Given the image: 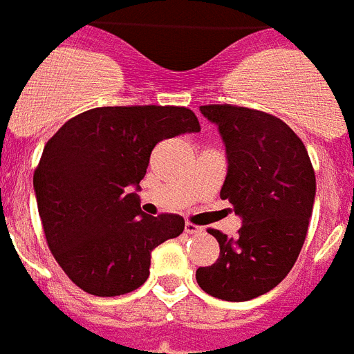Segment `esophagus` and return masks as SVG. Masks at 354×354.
<instances>
[{
  "mask_svg": "<svg viewBox=\"0 0 354 354\" xmlns=\"http://www.w3.org/2000/svg\"><path fill=\"white\" fill-rule=\"evenodd\" d=\"M185 232L186 234H201V232H203V228L197 225H194V223H186Z\"/></svg>",
  "mask_w": 354,
  "mask_h": 354,
  "instance_id": "obj_1",
  "label": "esophagus"
}]
</instances>
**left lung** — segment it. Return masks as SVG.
Listing matches in <instances>:
<instances>
[{"mask_svg":"<svg viewBox=\"0 0 354 354\" xmlns=\"http://www.w3.org/2000/svg\"><path fill=\"white\" fill-rule=\"evenodd\" d=\"M201 113L225 142L221 199L243 225L236 237L208 230L221 252L195 279L214 298L247 301L281 283L298 259L315 205V169L298 135L268 113L230 104L201 106Z\"/></svg>","mask_w":354,"mask_h":354,"instance_id":"8db88e82","label":"left lung"}]
</instances>
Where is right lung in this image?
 Instances as JSON below:
<instances>
[{
    "mask_svg": "<svg viewBox=\"0 0 354 354\" xmlns=\"http://www.w3.org/2000/svg\"><path fill=\"white\" fill-rule=\"evenodd\" d=\"M197 131L199 120L186 107H95L45 144L34 171L38 214L50 252L73 283L106 298L148 279L151 250L180 236L185 219L146 216L138 183L155 144Z\"/></svg>",
    "mask_w": 354,
    "mask_h": 354,
    "instance_id": "right-lung-1",
    "label": "right lung"
}]
</instances>
